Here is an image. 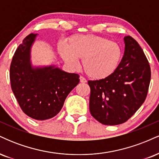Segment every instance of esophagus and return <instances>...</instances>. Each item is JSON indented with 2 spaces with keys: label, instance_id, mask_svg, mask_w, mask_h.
I'll use <instances>...</instances> for the list:
<instances>
[{
  "label": "esophagus",
  "instance_id": "1",
  "mask_svg": "<svg viewBox=\"0 0 159 159\" xmlns=\"http://www.w3.org/2000/svg\"><path fill=\"white\" fill-rule=\"evenodd\" d=\"M80 82H81V83L84 84L87 82V80H86L84 77H82V76H80Z\"/></svg>",
  "mask_w": 159,
  "mask_h": 159
}]
</instances>
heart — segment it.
I'll use <instances>...</instances> for the list:
<instances>
[{
    "mask_svg": "<svg viewBox=\"0 0 159 159\" xmlns=\"http://www.w3.org/2000/svg\"><path fill=\"white\" fill-rule=\"evenodd\" d=\"M59 52L72 68H77L79 59H82L84 71L94 80L105 79L112 75L123 57L122 48L117 43L92 34L72 36L68 45H59Z\"/></svg>",
    "mask_w": 159,
    "mask_h": 159,
    "instance_id": "1",
    "label": "heart"
}]
</instances>
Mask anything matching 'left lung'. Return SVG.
<instances>
[{
	"instance_id": "left-lung-1",
	"label": "left lung",
	"mask_w": 159,
	"mask_h": 159,
	"mask_svg": "<svg viewBox=\"0 0 159 159\" xmlns=\"http://www.w3.org/2000/svg\"><path fill=\"white\" fill-rule=\"evenodd\" d=\"M123 39L125 51L116 72L105 79L88 81L90 114L103 125L126 122L144 102L150 83V66L143 49L132 36Z\"/></svg>"
}]
</instances>
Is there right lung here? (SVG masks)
Segmentation results:
<instances>
[{
  "mask_svg": "<svg viewBox=\"0 0 159 159\" xmlns=\"http://www.w3.org/2000/svg\"><path fill=\"white\" fill-rule=\"evenodd\" d=\"M37 34L25 38L16 49L10 69L12 90L21 110L37 120L51 119L63 106L66 98L78 84L79 75L55 65L33 66L31 48Z\"/></svg>",
  "mask_w": 159,
  "mask_h": 159,
  "instance_id": "obj_1",
  "label": "right lung"
}]
</instances>
